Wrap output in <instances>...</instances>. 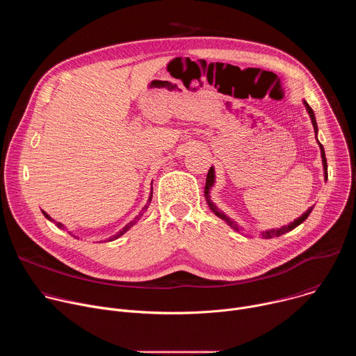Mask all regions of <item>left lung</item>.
Returning <instances> with one entry per match:
<instances>
[{
    "mask_svg": "<svg viewBox=\"0 0 356 356\" xmlns=\"http://www.w3.org/2000/svg\"><path fill=\"white\" fill-rule=\"evenodd\" d=\"M302 104H304V107H306V110H307V113H309V115H310V118H312V124H313V128H314V134H316V138H317V134H318V127H317V121H316V115H314V111H313V108L307 104V101L306 99H302ZM317 143H318V146H320V150H321V159H323V169H324V180L327 181V179H328V173H327V159H325V152H324V147H323V145L320 143V140H318V138H317ZM214 183H216V170H214V168L211 166L210 168V170H209V173H207V180H206V187H204V197H206V200H207V204H209V207H210V210L218 217V218H221L222 221H225L227 222V225H229L232 229H235L236 232H242V228L232 220V218H229L227 214H224L216 204L213 202V200H211V197H210V191H211V188H213V186H214ZM313 209L314 207H310V209H307V211L306 213H302V216L301 217H298L297 220H294L293 222H290L289 225H284V227H282V228H277V229H268V231H262L261 232V236L262 238H265V239H269V238H273V236H280V235H283V234H286V232H289V231H291V229H294L297 225H300L301 222H304L307 220V217L310 216V213L313 211Z\"/></svg>",
    "mask_w": 356,
    "mask_h": 356,
    "instance_id": "1",
    "label": "left lung"
}]
</instances>
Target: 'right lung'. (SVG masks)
<instances>
[{
    "label": "right lung",
    "mask_w": 356,
    "mask_h": 356,
    "mask_svg": "<svg viewBox=\"0 0 356 356\" xmlns=\"http://www.w3.org/2000/svg\"><path fill=\"white\" fill-rule=\"evenodd\" d=\"M152 194H154V187H152V186H150V194H149V198H147V202H146V206H145V207H143V209H142V211H140V213H139V216H138V217H135V218H134V220H132V221H131V222H128V224H127V225H125V227H124V228H122V229H121V231H118V232H117V234H115V235H113V236H110V238H108V239H107V241H114V239H117V238H120V236H121V235H124V234H125V232H127V231H128V229H129V228H132V227H134V225H135V224H136V221H138V220H139V218H140V216H142V213H145V210H146V209H147V207H149V204H150V201H152ZM42 213H43V216H44V217H46V218H47V220H49V221H52V222H55V224H56V227H58V228H60V229H66V227H65V225H63V224H62V222H56V221H55V220H52V218H50V216H49V214H47V213H44V211H42ZM69 234H70V235H73V234H72V232H70V231H69ZM74 238H76V236H74Z\"/></svg>",
    "instance_id": "add662e5"
}]
</instances>
